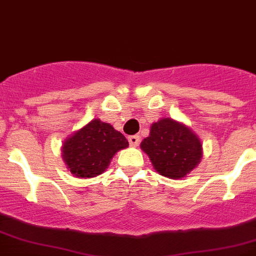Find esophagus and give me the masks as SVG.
<instances>
[{
	"instance_id": "esophagus-1",
	"label": "esophagus",
	"mask_w": 256,
	"mask_h": 256,
	"mask_svg": "<svg viewBox=\"0 0 256 256\" xmlns=\"http://www.w3.org/2000/svg\"><path fill=\"white\" fill-rule=\"evenodd\" d=\"M128 142L132 146H136L139 144V142H140V138H139V136L136 134V136H128Z\"/></svg>"
}]
</instances>
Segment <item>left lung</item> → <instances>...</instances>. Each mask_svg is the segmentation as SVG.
I'll list each match as a JSON object with an SVG mask.
<instances>
[{
  "label": "left lung",
  "mask_w": 256,
  "mask_h": 256,
  "mask_svg": "<svg viewBox=\"0 0 256 256\" xmlns=\"http://www.w3.org/2000/svg\"><path fill=\"white\" fill-rule=\"evenodd\" d=\"M140 148L149 155L155 170L170 178H181L200 162L202 146L190 128L170 118L154 123Z\"/></svg>",
  "instance_id": "left-lung-1"
}]
</instances>
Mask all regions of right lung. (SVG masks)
<instances>
[{"mask_svg":"<svg viewBox=\"0 0 256 256\" xmlns=\"http://www.w3.org/2000/svg\"><path fill=\"white\" fill-rule=\"evenodd\" d=\"M128 146L120 132L94 120L65 140L62 159L76 178H94L106 170L118 150Z\"/></svg>","mask_w":256,"mask_h":256,"instance_id":"add662e5","label":"right lung"}]
</instances>
